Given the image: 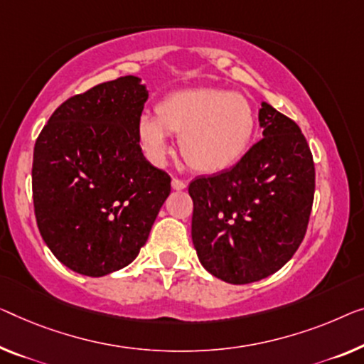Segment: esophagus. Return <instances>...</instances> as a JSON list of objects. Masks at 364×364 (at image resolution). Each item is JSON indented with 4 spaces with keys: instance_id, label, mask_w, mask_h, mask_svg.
<instances>
[{
    "instance_id": "obj_1",
    "label": "esophagus",
    "mask_w": 364,
    "mask_h": 364,
    "mask_svg": "<svg viewBox=\"0 0 364 364\" xmlns=\"http://www.w3.org/2000/svg\"><path fill=\"white\" fill-rule=\"evenodd\" d=\"M171 186H173V189H176V191H181V189L186 188V183H184L183 180H178V178H173Z\"/></svg>"
}]
</instances>
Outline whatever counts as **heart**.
<instances>
[{
  "instance_id": "heart-1",
  "label": "heart",
  "mask_w": 364,
  "mask_h": 364,
  "mask_svg": "<svg viewBox=\"0 0 364 364\" xmlns=\"http://www.w3.org/2000/svg\"><path fill=\"white\" fill-rule=\"evenodd\" d=\"M253 132L250 102L217 88L173 91L156 105V116L144 112L137 121V139L149 161L165 164L170 134L180 135L184 161L200 173H219L238 164Z\"/></svg>"
}]
</instances>
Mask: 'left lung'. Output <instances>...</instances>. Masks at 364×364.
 <instances>
[{
  "mask_svg": "<svg viewBox=\"0 0 364 364\" xmlns=\"http://www.w3.org/2000/svg\"><path fill=\"white\" fill-rule=\"evenodd\" d=\"M263 139L235 166L189 184L191 237L203 267L225 283L268 278L306 235L316 168L299 126L268 102L258 112Z\"/></svg>",
  "mask_w": 364,
  "mask_h": 364,
  "instance_id": "left-lung-1",
  "label": "left lung"
}]
</instances>
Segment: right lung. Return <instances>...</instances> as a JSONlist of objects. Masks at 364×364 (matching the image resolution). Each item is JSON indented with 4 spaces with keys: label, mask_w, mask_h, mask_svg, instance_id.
Listing matches in <instances>:
<instances>
[{
    "label": "right lung",
    "mask_w": 364,
    "mask_h": 364,
    "mask_svg": "<svg viewBox=\"0 0 364 364\" xmlns=\"http://www.w3.org/2000/svg\"><path fill=\"white\" fill-rule=\"evenodd\" d=\"M149 90L139 77L70 97L37 137L32 198L37 227L58 262L106 276L147 242L171 178L145 160L137 139Z\"/></svg>",
    "instance_id": "right-lung-1"
}]
</instances>
